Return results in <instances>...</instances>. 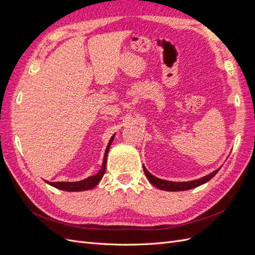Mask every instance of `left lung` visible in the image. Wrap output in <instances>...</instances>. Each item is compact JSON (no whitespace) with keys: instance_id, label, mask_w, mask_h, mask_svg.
Here are the masks:
<instances>
[{"instance_id":"left-lung-1","label":"left lung","mask_w":255,"mask_h":255,"mask_svg":"<svg viewBox=\"0 0 255 255\" xmlns=\"http://www.w3.org/2000/svg\"><path fill=\"white\" fill-rule=\"evenodd\" d=\"M220 170V168L217 169V170L213 171L212 173L207 174L206 176L201 177V179H198L195 181H189V182H171V181H166V180H161L158 179V177L152 175L148 170H146L145 167L143 166V171L148 177V180L150 181V183L154 186L159 188V189H163V190H167V191H182V190H188V189H192V188H196L200 185H202L206 182L210 181L211 179L217 174V172Z\"/></svg>"}]
</instances>
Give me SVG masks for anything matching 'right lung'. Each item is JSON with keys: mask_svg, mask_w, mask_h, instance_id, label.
<instances>
[{"mask_svg": "<svg viewBox=\"0 0 255 255\" xmlns=\"http://www.w3.org/2000/svg\"><path fill=\"white\" fill-rule=\"evenodd\" d=\"M115 136V135H114ZM114 136L111 138V140L107 144V148L105 150V154H104V158H103V163H102V167L100 169V171L92 175L87 177L83 181H79V182H47L51 186L61 189V190H66V191H84V190H89L92 189L94 187H96L97 185L100 183V181L102 180V177L105 173V169H106V160H107V154H109V150L110 146L113 142Z\"/></svg>", "mask_w": 255, "mask_h": 255, "instance_id": "obj_1", "label": "right lung"}]
</instances>
